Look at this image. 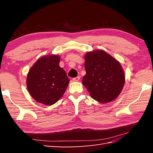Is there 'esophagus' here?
Wrapping results in <instances>:
<instances>
[{
    "mask_svg": "<svg viewBox=\"0 0 153 153\" xmlns=\"http://www.w3.org/2000/svg\"><path fill=\"white\" fill-rule=\"evenodd\" d=\"M79 79H80V77L79 76H77L76 77H74V78H73L74 82H78Z\"/></svg>",
    "mask_w": 153,
    "mask_h": 153,
    "instance_id": "esophagus-1",
    "label": "esophagus"
}]
</instances>
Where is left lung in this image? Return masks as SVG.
<instances>
[{"label":"left lung","mask_w":153,"mask_h":153,"mask_svg":"<svg viewBox=\"0 0 153 153\" xmlns=\"http://www.w3.org/2000/svg\"><path fill=\"white\" fill-rule=\"evenodd\" d=\"M85 68L82 83L94 100L108 103L118 97L124 85L125 74L118 60L105 51L94 50L85 55Z\"/></svg>","instance_id":"8db88e82"}]
</instances>
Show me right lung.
<instances>
[{
    "mask_svg": "<svg viewBox=\"0 0 153 153\" xmlns=\"http://www.w3.org/2000/svg\"><path fill=\"white\" fill-rule=\"evenodd\" d=\"M60 57L49 54L41 57L29 70L26 85L28 92L37 102L51 106L61 99L70 79L59 66Z\"/></svg>",
    "mask_w": 153,
    "mask_h": 153,
    "instance_id": "1",
    "label": "right lung"
}]
</instances>
